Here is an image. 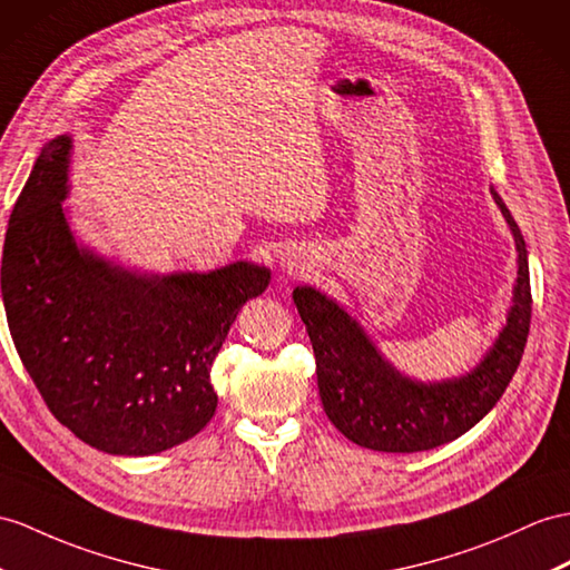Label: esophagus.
<instances>
[{"label":"esophagus","instance_id":"obj_1","mask_svg":"<svg viewBox=\"0 0 570 570\" xmlns=\"http://www.w3.org/2000/svg\"><path fill=\"white\" fill-rule=\"evenodd\" d=\"M281 268H283V273H287V275H295V273H299L302 271V263H299V258L297 256H283V261H281Z\"/></svg>","mask_w":570,"mask_h":570}]
</instances>
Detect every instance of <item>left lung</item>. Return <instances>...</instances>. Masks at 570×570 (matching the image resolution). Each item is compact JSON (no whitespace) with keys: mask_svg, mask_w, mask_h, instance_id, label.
Returning <instances> with one entry per match:
<instances>
[{"mask_svg":"<svg viewBox=\"0 0 570 570\" xmlns=\"http://www.w3.org/2000/svg\"><path fill=\"white\" fill-rule=\"evenodd\" d=\"M518 248V281L508 322L493 348L464 377L409 380L386 363L355 318L314 287H295L293 299L307 326L316 384L328 421L360 448L423 452L445 445L489 413L515 374L532 318L530 266L518 222L491 188Z\"/></svg>","mask_w":570,"mask_h":570,"instance_id":"obj_1","label":"left lung"}]
</instances>
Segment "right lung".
<instances>
[{"instance_id":"add662e5","label":"right lung","mask_w":570,"mask_h":570,"mask_svg":"<svg viewBox=\"0 0 570 570\" xmlns=\"http://www.w3.org/2000/svg\"><path fill=\"white\" fill-rule=\"evenodd\" d=\"M72 137L50 140L13 205L0 283L13 345L46 406L87 445L145 456L210 423L213 360L271 271L140 275L79 246L62 200Z\"/></svg>"}]
</instances>
